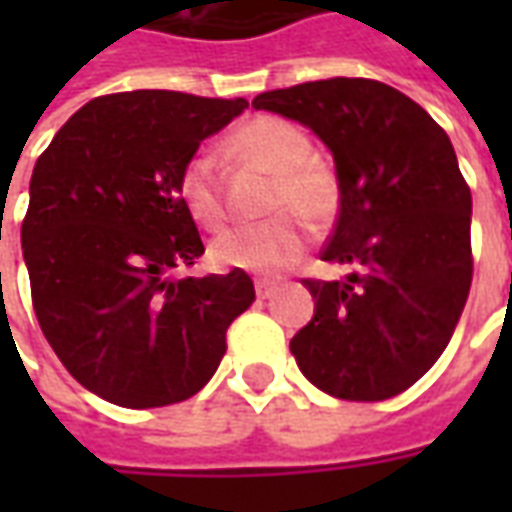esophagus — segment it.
Listing matches in <instances>:
<instances>
[{
    "label": "esophagus",
    "instance_id": "34e87169",
    "mask_svg": "<svg viewBox=\"0 0 512 512\" xmlns=\"http://www.w3.org/2000/svg\"><path fill=\"white\" fill-rule=\"evenodd\" d=\"M255 290H257V299H271V296L279 290V285L277 282H271V279H257Z\"/></svg>",
    "mask_w": 512,
    "mask_h": 512
}]
</instances>
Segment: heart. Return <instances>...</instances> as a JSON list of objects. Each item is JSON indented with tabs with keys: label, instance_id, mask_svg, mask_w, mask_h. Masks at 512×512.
<instances>
[{
	"label": "heart",
	"instance_id": "b5f03b06",
	"mask_svg": "<svg viewBox=\"0 0 512 512\" xmlns=\"http://www.w3.org/2000/svg\"><path fill=\"white\" fill-rule=\"evenodd\" d=\"M233 153L252 167L274 175L266 211L271 219L257 227H238L219 235L211 257L224 268H244L260 274H277L290 268L307 249V233L296 216L312 227L332 222L340 208V183L323 158L312 156L310 136L282 117H255L230 139ZM178 197L189 216L208 230L227 222V205L216 167L208 156H191L178 175Z\"/></svg>",
	"mask_w": 512,
	"mask_h": 512
}]
</instances>
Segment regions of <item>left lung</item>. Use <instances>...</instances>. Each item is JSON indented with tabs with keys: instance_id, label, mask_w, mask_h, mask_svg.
Here are the masks:
<instances>
[{
	"instance_id": "left-lung-1",
	"label": "left lung",
	"mask_w": 512,
	"mask_h": 512,
	"mask_svg": "<svg viewBox=\"0 0 512 512\" xmlns=\"http://www.w3.org/2000/svg\"><path fill=\"white\" fill-rule=\"evenodd\" d=\"M332 150L340 213L321 257L345 282L301 279L312 321L290 340L326 395L376 403L436 365L472 288V191L450 136L408 95L376 79H321L257 95Z\"/></svg>"
}]
</instances>
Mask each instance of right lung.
<instances>
[{"label":"right lung","mask_w":512,"mask_h":512,"mask_svg":"<svg viewBox=\"0 0 512 512\" xmlns=\"http://www.w3.org/2000/svg\"><path fill=\"white\" fill-rule=\"evenodd\" d=\"M244 109L175 90L101 95L35 164L21 222L32 307L65 370L115 406L197 395L255 301L244 268L169 277L205 252L180 167Z\"/></svg>","instance_id":"1"}]
</instances>
